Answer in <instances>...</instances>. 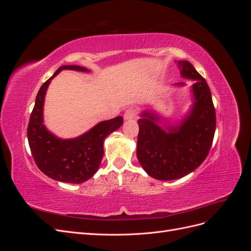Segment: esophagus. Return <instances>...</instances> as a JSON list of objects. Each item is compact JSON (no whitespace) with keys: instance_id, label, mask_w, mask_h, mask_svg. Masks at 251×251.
Listing matches in <instances>:
<instances>
[{"instance_id":"esophagus-1","label":"esophagus","mask_w":251,"mask_h":251,"mask_svg":"<svg viewBox=\"0 0 251 251\" xmlns=\"http://www.w3.org/2000/svg\"><path fill=\"white\" fill-rule=\"evenodd\" d=\"M136 115H137V109L134 108V107H131V108H127V109L126 110L124 118H125L126 120H130V119L135 118Z\"/></svg>"}]
</instances>
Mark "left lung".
I'll list each match as a JSON object with an SVG mask.
<instances>
[{
  "label": "left lung",
  "instance_id": "obj_1",
  "mask_svg": "<svg viewBox=\"0 0 251 251\" xmlns=\"http://www.w3.org/2000/svg\"><path fill=\"white\" fill-rule=\"evenodd\" d=\"M178 64L182 77L196 80L188 115L179 126L165 128L158 126L160 118L151 111L142 112L138 119V160L151 177L164 181L182 178L198 168L209 153L216 131V111L206 80L189 62Z\"/></svg>",
  "mask_w": 251,
  "mask_h": 251
}]
</instances>
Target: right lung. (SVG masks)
<instances>
[{
  "label": "right lung",
  "instance_id": "1",
  "mask_svg": "<svg viewBox=\"0 0 251 251\" xmlns=\"http://www.w3.org/2000/svg\"><path fill=\"white\" fill-rule=\"evenodd\" d=\"M62 70L88 72L80 66H62L45 81L35 98L30 115L27 136L34 161L45 175L66 183H82L94 176L103 157V141L124 124L121 116L101 121L87 133L73 139H60L44 126L45 95L52 78Z\"/></svg>",
  "mask_w": 251,
  "mask_h": 251
}]
</instances>
